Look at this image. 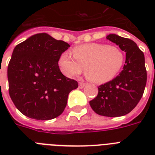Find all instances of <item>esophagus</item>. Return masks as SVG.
<instances>
[{
	"instance_id": "obj_1",
	"label": "esophagus",
	"mask_w": 155,
	"mask_h": 155,
	"mask_svg": "<svg viewBox=\"0 0 155 155\" xmlns=\"http://www.w3.org/2000/svg\"><path fill=\"white\" fill-rule=\"evenodd\" d=\"M85 84H86L85 83H83V82L80 83V84H79V87H80V88H83V87L85 86Z\"/></svg>"
}]
</instances>
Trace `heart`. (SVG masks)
<instances>
[{
    "label": "heart",
    "instance_id": "b5f03b06",
    "mask_svg": "<svg viewBox=\"0 0 155 155\" xmlns=\"http://www.w3.org/2000/svg\"><path fill=\"white\" fill-rule=\"evenodd\" d=\"M72 55L61 54L58 65L68 77L80 75L85 68V75L88 80L97 84H104L113 80L121 70L125 55L117 46L104 43H88L75 47Z\"/></svg>",
    "mask_w": 155,
    "mask_h": 155
}]
</instances>
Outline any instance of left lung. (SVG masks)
Returning <instances> with one entry per match:
<instances>
[{
	"label": "left lung",
	"mask_w": 155,
	"mask_h": 155,
	"mask_svg": "<svg viewBox=\"0 0 155 155\" xmlns=\"http://www.w3.org/2000/svg\"><path fill=\"white\" fill-rule=\"evenodd\" d=\"M106 38L125 52V65L117 77L99 86L97 97L89 104L97 114L115 117L136 107L144 92L147 75L144 54L133 40L113 34Z\"/></svg>",
	"instance_id": "1"
}]
</instances>
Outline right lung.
<instances>
[{
	"instance_id": "obj_1",
	"label": "right lung",
	"mask_w": 155,
	"mask_h": 155,
	"mask_svg": "<svg viewBox=\"0 0 155 155\" xmlns=\"http://www.w3.org/2000/svg\"><path fill=\"white\" fill-rule=\"evenodd\" d=\"M70 47L46 33L17 45L8 66V92L21 113L35 120H51L62 114L68 94L78 83L63 75L58 62Z\"/></svg>"
}]
</instances>
